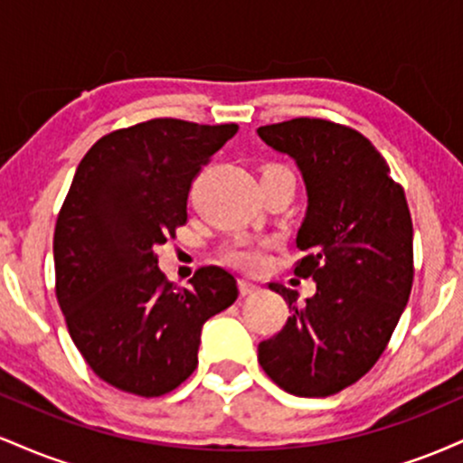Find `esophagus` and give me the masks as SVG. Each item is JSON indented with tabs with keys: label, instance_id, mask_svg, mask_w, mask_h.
Masks as SVG:
<instances>
[{
	"label": "esophagus",
	"instance_id": "obj_1",
	"mask_svg": "<svg viewBox=\"0 0 463 463\" xmlns=\"http://www.w3.org/2000/svg\"><path fill=\"white\" fill-rule=\"evenodd\" d=\"M239 291H241L243 296L257 294V291H259V285H257V283H252V280L241 279V280H239Z\"/></svg>",
	"mask_w": 463,
	"mask_h": 463
}]
</instances>
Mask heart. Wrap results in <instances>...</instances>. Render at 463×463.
I'll list each match as a JSON object with an SVG mask.
<instances>
[{"label": "heart", "instance_id": "b5f03b06", "mask_svg": "<svg viewBox=\"0 0 463 463\" xmlns=\"http://www.w3.org/2000/svg\"><path fill=\"white\" fill-rule=\"evenodd\" d=\"M269 172H287V169L279 167V165H272V167L265 169L263 174H269ZM224 257L231 263L239 265V268L257 269L261 268L265 261V246L259 241H250V239H237V241L228 243L224 248Z\"/></svg>", "mask_w": 463, "mask_h": 463}]
</instances>
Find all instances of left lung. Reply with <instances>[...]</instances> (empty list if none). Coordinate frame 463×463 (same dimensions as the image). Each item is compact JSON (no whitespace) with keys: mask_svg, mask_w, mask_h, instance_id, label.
I'll return each mask as SVG.
<instances>
[{"mask_svg":"<svg viewBox=\"0 0 463 463\" xmlns=\"http://www.w3.org/2000/svg\"><path fill=\"white\" fill-rule=\"evenodd\" d=\"M272 150L294 158L307 189L294 274L316 294L269 283L289 305L283 331L259 344L269 379L296 396H331L379 361L413 283V226L405 191L376 147L346 126L298 119L261 126Z\"/></svg>","mask_w":463,"mask_h":463,"instance_id":"left-lung-1","label":"left lung"}]
</instances>
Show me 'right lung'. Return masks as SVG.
<instances>
[{
	"label": "right lung",
	"instance_id": "obj_1",
	"mask_svg": "<svg viewBox=\"0 0 463 463\" xmlns=\"http://www.w3.org/2000/svg\"><path fill=\"white\" fill-rule=\"evenodd\" d=\"M237 132L150 119L84 154L56 222V298L99 379L137 396L176 390L198 365L202 326L237 300L235 276L209 265L169 283L154 248L187 222L200 167Z\"/></svg>",
	"mask_w": 463,
	"mask_h": 463
}]
</instances>
